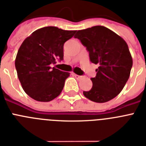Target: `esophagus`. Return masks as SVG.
Listing matches in <instances>:
<instances>
[{
    "label": "esophagus",
    "instance_id": "esophagus-1",
    "mask_svg": "<svg viewBox=\"0 0 146 146\" xmlns=\"http://www.w3.org/2000/svg\"><path fill=\"white\" fill-rule=\"evenodd\" d=\"M73 76H74L76 79H81L82 77V76H79V75H77V74H73Z\"/></svg>",
    "mask_w": 146,
    "mask_h": 146
}]
</instances>
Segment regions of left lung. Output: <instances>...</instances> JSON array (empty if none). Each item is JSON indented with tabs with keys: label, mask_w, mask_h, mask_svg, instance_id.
Instances as JSON below:
<instances>
[{
	"label": "left lung",
	"mask_w": 146,
	"mask_h": 146,
	"mask_svg": "<svg viewBox=\"0 0 146 146\" xmlns=\"http://www.w3.org/2000/svg\"><path fill=\"white\" fill-rule=\"evenodd\" d=\"M79 39L89 52L90 61L99 64L93 86L83 92L85 98L96 103L112 100L122 91L132 68L133 60L127 42L115 32L104 26L76 31Z\"/></svg>",
	"instance_id": "left-lung-1"
}]
</instances>
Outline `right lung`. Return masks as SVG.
Returning a JSON list of instances; mask_svg holds the SVG:
<instances>
[{
    "instance_id": "1",
    "label": "right lung",
    "mask_w": 146,
    "mask_h": 146,
    "mask_svg": "<svg viewBox=\"0 0 146 146\" xmlns=\"http://www.w3.org/2000/svg\"><path fill=\"white\" fill-rule=\"evenodd\" d=\"M76 31L44 27L35 31L20 46L15 66L22 88L40 102L52 100L61 94L70 73L51 67L64 59V44Z\"/></svg>"
}]
</instances>
